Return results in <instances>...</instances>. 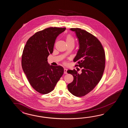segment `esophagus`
<instances>
[{
    "label": "esophagus",
    "instance_id": "34e87169",
    "mask_svg": "<svg viewBox=\"0 0 128 128\" xmlns=\"http://www.w3.org/2000/svg\"><path fill=\"white\" fill-rule=\"evenodd\" d=\"M64 74H67V69H66V68H64Z\"/></svg>",
    "mask_w": 128,
    "mask_h": 128
}]
</instances>
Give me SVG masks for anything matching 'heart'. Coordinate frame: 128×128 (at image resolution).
I'll return each instance as SVG.
<instances>
[{"label": "heart", "instance_id": "obj_1", "mask_svg": "<svg viewBox=\"0 0 128 128\" xmlns=\"http://www.w3.org/2000/svg\"><path fill=\"white\" fill-rule=\"evenodd\" d=\"M66 41L68 44H74L75 38L72 35L69 34L66 37Z\"/></svg>", "mask_w": 128, "mask_h": 128}]
</instances>
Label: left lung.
<instances>
[{
    "mask_svg": "<svg viewBox=\"0 0 128 128\" xmlns=\"http://www.w3.org/2000/svg\"><path fill=\"white\" fill-rule=\"evenodd\" d=\"M70 30L75 32L79 41L80 48L74 62L82 72L80 74L75 69L67 71L74 77L68 88L74 96L82 97L92 91L102 79L105 67V53L102 44L93 35L78 28Z\"/></svg>",
    "mask_w": 128,
    "mask_h": 128,
    "instance_id": "1",
    "label": "left lung"
}]
</instances>
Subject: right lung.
<instances>
[{"mask_svg": "<svg viewBox=\"0 0 128 128\" xmlns=\"http://www.w3.org/2000/svg\"><path fill=\"white\" fill-rule=\"evenodd\" d=\"M66 29L51 27L38 32L29 38L24 48L23 70L32 87L40 94L53 90L64 73L62 66L50 65L47 58L53 51L57 36Z\"/></svg>", "mask_w": 128, "mask_h": 128, "instance_id": "add662e5", "label": "right lung"}]
</instances>
